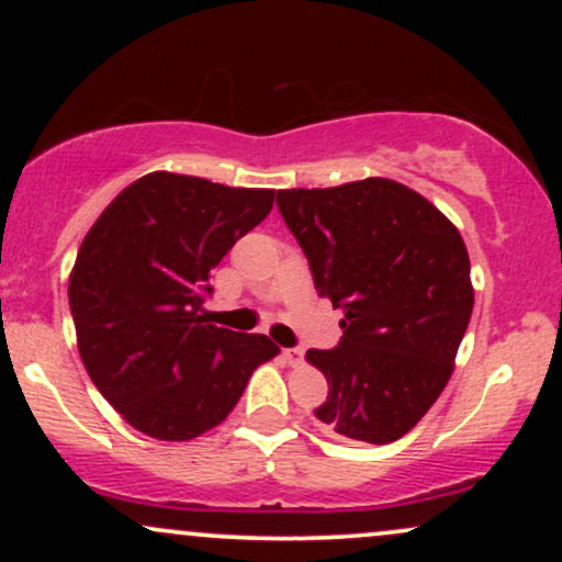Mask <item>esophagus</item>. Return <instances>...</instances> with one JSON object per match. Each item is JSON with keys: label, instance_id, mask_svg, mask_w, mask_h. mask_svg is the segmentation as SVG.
Masks as SVG:
<instances>
[{"label": "esophagus", "instance_id": "1", "mask_svg": "<svg viewBox=\"0 0 562 562\" xmlns=\"http://www.w3.org/2000/svg\"><path fill=\"white\" fill-rule=\"evenodd\" d=\"M282 357H285V362L288 364H293V367H299L301 362H303V348H285V351H282Z\"/></svg>", "mask_w": 562, "mask_h": 562}]
</instances>
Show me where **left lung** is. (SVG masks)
<instances>
[{
	"mask_svg": "<svg viewBox=\"0 0 562 562\" xmlns=\"http://www.w3.org/2000/svg\"><path fill=\"white\" fill-rule=\"evenodd\" d=\"M277 209L314 288L346 317L338 346L306 351L330 385L314 417L353 441H396L443 391L473 314L460 232L415 190L380 177L280 190Z\"/></svg>",
	"mask_w": 562,
	"mask_h": 562,
	"instance_id": "obj_1",
	"label": "left lung"
}]
</instances>
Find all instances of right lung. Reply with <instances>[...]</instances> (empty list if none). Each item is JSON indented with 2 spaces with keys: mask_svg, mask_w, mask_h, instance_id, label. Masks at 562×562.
Returning a JSON list of instances; mask_svg holds the SVG:
<instances>
[{
  "mask_svg": "<svg viewBox=\"0 0 562 562\" xmlns=\"http://www.w3.org/2000/svg\"><path fill=\"white\" fill-rule=\"evenodd\" d=\"M272 190L156 171L83 237L68 301L97 391L142 434L187 441L235 409L277 348L205 319L211 272L272 211Z\"/></svg>",
  "mask_w": 562,
  "mask_h": 562,
  "instance_id": "right-lung-1",
  "label": "right lung"
}]
</instances>
